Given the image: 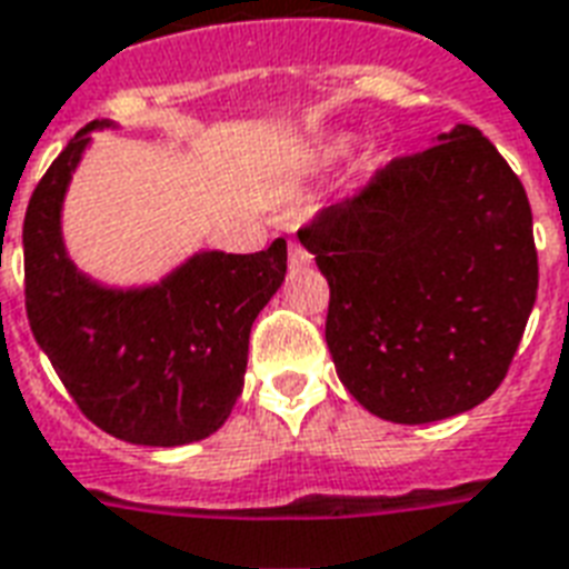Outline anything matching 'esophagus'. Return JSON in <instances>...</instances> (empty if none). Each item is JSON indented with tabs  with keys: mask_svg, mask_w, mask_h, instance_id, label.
Returning a JSON list of instances; mask_svg holds the SVG:
<instances>
[{
	"mask_svg": "<svg viewBox=\"0 0 569 569\" xmlns=\"http://www.w3.org/2000/svg\"><path fill=\"white\" fill-rule=\"evenodd\" d=\"M313 256L301 247V243H289V264H310Z\"/></svg>",
	"mask_w": 569,
	"mask_h": 569,
	"instance_id": "34e87169",
	"label": "esophagus"
}]
</instances>
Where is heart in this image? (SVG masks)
I'll return each instance as SVG.
<instances>
[{"label":"heart","mask_w":569,"mask_h":569,"mask_svg":"<svg viewBox=\"0 0 569 569\" xmlns=\"http://www.w3.org/2000/svg\"><path fill=\"white\" fill-rule=\"evenodd\" d=\"M340 150H343V141H340V138L338 141H328V144L319 147V159H322V162H331V159H335Z\"/></svg>","instance_id":"obj_1"}]
</instances>
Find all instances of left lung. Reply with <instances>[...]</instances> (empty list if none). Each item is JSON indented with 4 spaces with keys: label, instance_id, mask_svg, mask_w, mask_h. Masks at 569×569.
<instances>
[{
    "label": "left lung",
    "instance_id": "1",
    "mask_svg": "<svg viewBox=\"0 0 569 569\" xmlns=\"http://www.w3.org/2000/svg\"><path fill=\"white\" fill-rule=\"evenodd\" d=\"M298 241L331 289L328 352L368 413L440 422L495 395L537 301V250L525 187L477 126L380 168Z\"/></svg>",
    "mask_w": 569,
    "mask_h": 569
}]
</instances>
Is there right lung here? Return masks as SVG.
Returning a JSON list of instances; mask_svg holds the SVG:
<instances>
[{
    "label": "right lung",
    "instance_id": "add662e5",
    "mask_svg": "<svg viewBox=\"0 0 569 569\" xmlns=\"http://www.w3.org/2000/svg\"><path fill=\"white\" fill-rule=\"evenodd\" d=\"M96 120L32 192L23 220L27 317L83 416L117 440L187 446L226 419L243 389L250 328L286 280V241L262 252L199 250L144 286H108L71 262L62 204Z\"/></svg>",
    "mask_w": 569,
    "mask_h": 569
}]
</instances>
